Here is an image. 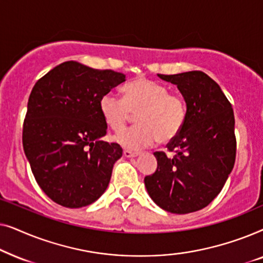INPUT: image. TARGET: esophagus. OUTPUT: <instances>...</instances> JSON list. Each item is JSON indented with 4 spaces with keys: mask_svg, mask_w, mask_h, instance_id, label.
Wrapping results in <instances>:
<instances>
[{
    "mask_svg": "<svg viewBox=\"0 0 263 263\" xmlns=\"http://www.w3.org/2000/svg\"><path fill=\"white\" fill-rule=\"evenodd\" d=\"M139 152H134V151H128V149H124L123 151V156L127 157V158H134V157H138L139 156Z\"/></svg>",
    "mask_w": 263,
    "mask_h": 263,
    "instance_id": "esophagus-1",
    "label": "esophagus"
}]
</instances>
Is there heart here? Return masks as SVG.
Returning <instances> with one entry per match:
<instances>
[{
    "label": "heart",
    "instance_id": "1",
    "mask_svg": "<svg viewBox=\"0 0 263 263\" xmlns=\"http://www.w3.org/2000/svg\"><path fill=\"white\" fill-rule=\"evenodd\" d=\"M123 99L106 93L99 100V111L110 129L120 132L136 115V127L115 135L114 141L128 149H140L154 141L167 143L184 127L188 105L181 93L166 86L138 78L122 88Z\"/></svg>",
    "mask_w": 263,
    "mask_h": 263
}]
</instances>
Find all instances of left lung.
<instances>
[{"label":"left lung","instance_id":"1","mask_svg":"<svg viewBox=\"0 0 263 263\" xmlns=\"http://www.w3.org/2000/svg\"><path fill=\"white\" fill-rule=\"evenodd\" d=\"M177 86L188 105L179 134L165 152H154L158 166L146 176L151 199L164 211L186 214L208 206L221 192L236 160L235 115L221 88L200 70L164 75Z\"/></svg>","mask_w":263,"mask_h":263}]
</instances>
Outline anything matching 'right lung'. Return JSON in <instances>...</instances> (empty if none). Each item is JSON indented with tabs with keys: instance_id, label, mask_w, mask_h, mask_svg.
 Returning <instances> with one entry per match:
<instances>
[{
	"instance_id": "right-lung-1",
	"label": "right lung",
	"mask_w": 263,
	"mask_h": 263,
	"mask_svg": "<svg viewBox=\"0 0 263 263\" xmlns=\"http://www.w3.org/2000/svg\"><path fill=\"white\" fill-rule=\"evenodd\" d=\"M124 81L122 73L67 61L35 82L23 145L35 181L53 202L85 207L106 190L123 151L102 140L107 125L99 100Z\"/></svg>"
}]
</instances>
